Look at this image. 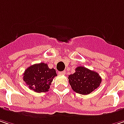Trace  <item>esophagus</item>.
Returning <instances> with one entry per match:
<instances>
[{"label": "esophagus", "instance_id": "esophagus-1", "mask_svg": "<svg viewBox=\"0 0 124 124\" xmlns=\"http://www.w3.org/2000/svg\"><path fill=\"white\" fill-rule=\"evenodd\" d=\"M65 73H66L65 71H62V72H59L58 74H60V75H64V74H65Z\"/></svg>", "mask_w": 124, "mask_h": 124}]
</instances>
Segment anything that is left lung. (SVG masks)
Masks as SVG:
<instances>
[{
	"instance_id": "left-lung-1",
	"label": "left lung",
	"mask_w": 124,
	"mask_h": 124,
	"mask_svg": "<svg viewBox=\"0 0 124 124\" xmlns=\"http://www.w3.org/2000/svg\"><path fill=\"white\" fill-rule=\"evenodd\" d=\"M68 79L74 91L84 95L94 91L101 82V78L99 74L84 67H77L75 72L69 75Z\"/></svg>"
}]
</instances>
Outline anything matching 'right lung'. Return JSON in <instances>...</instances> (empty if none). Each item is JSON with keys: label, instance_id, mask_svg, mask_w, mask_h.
I'll use <instances>...</instances> for the list:
<instances>
[{"label": "right lung", "instance_id": "1", "mask_svg": "<svg viewBox=\"0 0 124 124\" xmlns=\"http://www.w3.org/2000/svg\"><path fill=\"white\" fill-rule=\"evenodd\" d=\"M56 76L54 69H50L47 64L42 62L27 68L23 79L29 89L40 93L49 91L53 78Z\"/></svg>", "mask_w": 124, "mask_h": 124}]
</instances>
